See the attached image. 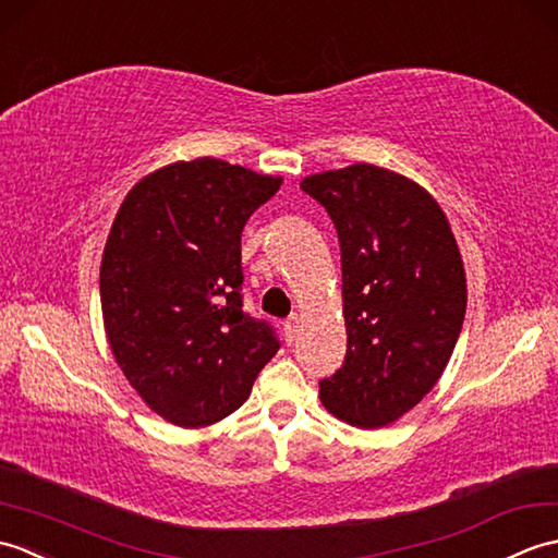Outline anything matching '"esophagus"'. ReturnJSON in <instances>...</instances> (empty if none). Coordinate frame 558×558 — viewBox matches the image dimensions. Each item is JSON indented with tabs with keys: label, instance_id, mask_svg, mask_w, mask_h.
I'll list each match as a JSON object with an SVG mask.
<instances>
[{
	"label": "esophagus",
	"instance_id": "34e87169",
	"mask_svg": "<svg viewBox=\"0 0 558 558\" xmlns=\"http://www.w3.org/2000/svg\"><path fill=\"white\" fill-rule=\"evenodd\" d=\"M301 327H303V319L299 315H291L287 322H283V333H287V341H295Z\"/></svg>",
	"mask_w": 558,
	"mask_h": 558
}]
</instances>
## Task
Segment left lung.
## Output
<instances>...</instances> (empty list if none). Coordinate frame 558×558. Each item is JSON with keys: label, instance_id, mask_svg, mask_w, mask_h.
Masks as SVG:
<instances>
[{"label": "left lung", "instance_id": "8db88e82", "mask_svg": "<svg viewBox=\"0 0 558 558\" xmlns=\"http://www.w3.org/2000/svg\"><path fill=\"white\" fill-rule=\"evenodd\" d=\"M301 189L325 205L341 245L349 349L319 381V401L353 427H387L425 399L456 349L461 251L435 197L396 171L357 162Z\"/></svg>", "mask_w": 558, "mask_h": 558}]
</instances>
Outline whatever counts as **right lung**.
I'll use <instances>...</instances> for the list:
<instances>
[{
  "label": "right lung",
  "mask_w": 558,
  "mask_h": 558,
  "mask_svg": "<svg viewBox=\"0 0 558 558\" xmlns=\"http://www.w3.org/2000/svg\"><path fill=\"white\" fill-rule=\"evenodd\" d=\"M279 185L201 157L153 171L123 197L100 265L105 331L131 387L171 425L239 411L279 351L241 295V231Z\"/></svg>",
  "instance_id": "obj_1"
}]
</instances>
